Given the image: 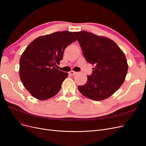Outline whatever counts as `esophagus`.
<instances>
[{"label":"esophagus","mask_w":146,"mask_h":146,"mask_svg":"<svg viewBox=\"0 0 146 146\" xmlns=\"http://www.w3.org/2000/svg\"><path fill=\"white\" fill-rule=\"evenodd\" d=\"M69 74H70V75H71V76H75V75L76 74H77V72H74V71H70V72H69Z\"/></svg>","instance_id":"1"}]
</instances>
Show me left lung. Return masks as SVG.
<instances>
[{"instance_id": "1", "label": "left lung", "mask_w": 146, "mask_h": 146, "mask_svg": "<svg viewBox=\"0 0 146 146\" xmlns=\"http://www.w3.org/2000/svg\"><path fill=\"white\" fill-rule=\"evenodd\" d=\"M86 60L94 64L87 82L78 86L81 93L94 100L107 99L125 80L128 64L125 54L111 39L86 31L74 32Z\"/></svg>"}]
</instances>
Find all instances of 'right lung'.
<instances>
[{"mask_svg":"<svg viewBox=\"0 0 146 146\" xmlns=\"http://www.w3.org/2000/svg\"><path fill=\"white\" fill-rule=\"evenodd\" d=\"M76 41L72 32H57L37 38L25 48L19 61V76L34 98L46 100L60 91L68 74L55 66L62 60L65 48Z\"/></svg>","mask_w":146,"mask_h":146,"instance_id":"add662e5","label":"right lung"}]
</instances>
